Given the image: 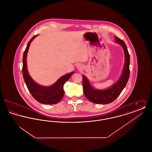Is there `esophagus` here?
Wrapping results in <instances>:
<instances>
[{"instance_id": "esophagus-1", "label": "esophagus", "mask_w": 152, "mask_h": 152, "mask_svg": "<svg viewBox=\"0 0 152 152\" xmlns=\"http://www.w3.org/2000/svg\"><path fill=\"white\" fill-rule=\"evenodd\" d=\"M77 66H78V67H79V68H81V66H80V65H77Z\"/></svg>"}]
</instances>
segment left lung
Here are the masks:
<instances>
[{
  "label": "left lung",
  "instance_id": "8db88e82",
  "mask_svg": "<svg viewBox=\"0 0 152 152\" xmlns=\"http://www.w3.org/2000/svg\"><path fill=\"white\" fill-rule=\"evenodd\" d=\"M115 42L123 47L125 53V65L123 73L118 81L113 86L105 90H96L90 85L87 77L83 75V86L84 93L87 99L95 104H107L115 101L125 87L129 77L130 56L124 42L115 36Z\"/></svg>",
  "mask_w": 152,
  "mask_h": 152
}]
</instances>
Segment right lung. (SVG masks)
<instances>
[{
    "instance_id": "right-lung-1",
    "label": "right lung",
    "mask_w": 152,
    "mask_h": 152,
    "mask_svg": "<svg viewBox=\"0 0 152 152\" xmlns=\"http://www.w3.org/2000/svg\"><path fill=\"white\" fill-rule=\"evenodd\" d=\"M37 35L33 36L27 44L23 58L22 73L27 87L33 97L40 103L44 104H55L61 101L64 94L63 86L65 82L72 75L73 72L61 77L56 83L50 87L41 86L36 83L29 76L27 68V55L31 42Z\"/></svg>"
}]
</instances>
